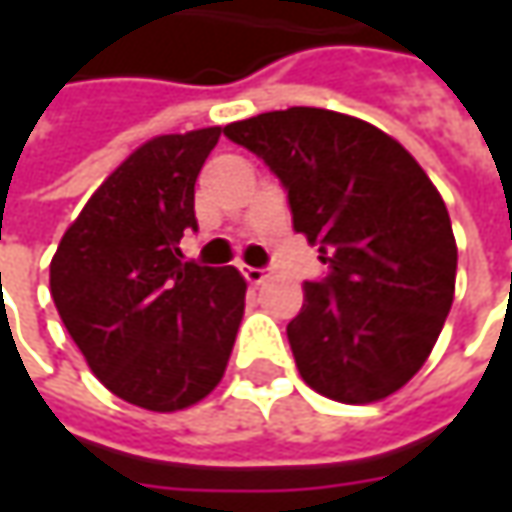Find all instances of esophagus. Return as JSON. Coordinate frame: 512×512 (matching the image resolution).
<instances>
[{
  "mask_svg": "<svg viewBox=\"0 0 512 512\" xmlns=\"http://www.w3.org/2000/svg\"><path fill=\"white\" fill-rule=\"evenodd\" d=\"M245 279L250 285H265L270 279V270L267 267H245Z\"/></svg>",
  "mask_w": 512,
  "mask_h": 512,
  "instance_id": "34e87169",
  "label": "esophagus"
}]
</instances>
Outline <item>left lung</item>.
I'll return each instance as SVG.
<instances>
[{
    "label": "left lung",
    "mask_w": 512,
    "mask_h": 512,
    "mask_svg": "<svg viewBox=\"0 0 512 512\" xmlns=\"http://www.w3.org/2000/svg\"><path fill=\"white\" fill-rule=\"evenodd\" d=\"M225 136L276 173L327 265L287 325L302 379L344 404L396 393L453 305L459 253L439 190L396 139L336 110L259 113Z\"/></svg>",
    "instance_id": "8db88e82"
}]
</instances>
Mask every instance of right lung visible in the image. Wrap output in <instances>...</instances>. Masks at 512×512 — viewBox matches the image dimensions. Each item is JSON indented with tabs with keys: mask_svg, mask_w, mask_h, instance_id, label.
<instances>
[{
	"mask_svg": "<svg viewBox=\"0 0 512 512\" xmlns=\"http://www.w3.org/2000/svg\"><path fill=\"white\" fill-rule=\"evenodd\" d=\"M222 128L156 136L133 150L68 227L50 296L96 379L119 399L173 413L222 382L245 313L236 267L182 262L199 230L196 176Z\"/></svg>",
	"mask_w": 512,
	"mask_h": 512,
	"instance_id": "1",
	"label": "right lung"
}]
</instances>
